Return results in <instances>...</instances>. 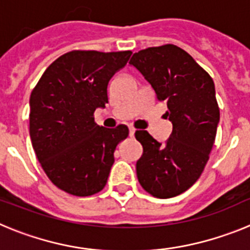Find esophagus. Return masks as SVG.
Here are the masks:
<instances>
[{
    "label": "esophagus",
    "mask_w": 250,
    "mask_h": 250,
    "mask_svg": "<svg viewBox=\"0 0 250 250\" xmlns=\"http://www.w3.org/2000/svg\"><path fill=\"white\" fill-rule=\"evenodd\" d=\"M130 136H134L135 135V129H134V127H130Z\"/></svg>",
    "instance_id": "34e87169"
}]
</instances>
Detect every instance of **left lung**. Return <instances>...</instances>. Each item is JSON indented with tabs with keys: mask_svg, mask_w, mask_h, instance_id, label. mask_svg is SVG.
<instances>
[{
	"mask_svg": "<svg viewBox=\"0 0 250 250\" xmlns=\"http://www.w3.org/2000/svg\"><path fill=\"white\" fill-rule=\"evenodd\" d=\"M130 65L167 104L165 115L173 124L164 144L146 130L135 132L143 145L136 161L138 180L152 196L173 198L200 178L209 160L220 118L214 81L187 51L171 43L135 52Z\"/></svg>",
	"mask_w": 250,
	"mask_h": 250,
	"instance_id": "1",
	"label": "left lung"
}]
</instances>
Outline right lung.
<instances>
[{"label": "right lung", "instance_id": "right-lung-1", "mask_svg": "<svg viewBox=\"0 0 250 250\" xmlns=\"http://www.w3.org/2000/svg\"><path fill=\"white\" fill-rule=\"evenodd\" d=\"M131 51L75 50L51 63L30 98V136L43 171L59 189L90 196L106 185L116 145L126 125L99 126L98 107L109 103L107 85Z\"/></svg>", "mask_w": 250, "mask_h": 250}]
</instances>
